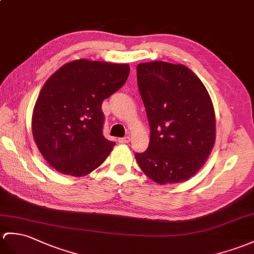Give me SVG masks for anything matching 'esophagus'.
I'll use <instances>...</instances> for the list:
<instances>
[{
    "label": "esophagus",
    "instance_id": "obj_1",
    "mask_svg": "<svg viewBox=\"0 0 254 254\" xmlns=\"http://www.w3.org/2000/svg\"><path fill=\"white\" fill-rule=\"evenodd\" d=\"M129 136H126V137H121V138H118V141H119L120 144H127L129 141Z\"/></svg>",
    "mask_w": 254,
    "mask_h": 254
}]
</instances>
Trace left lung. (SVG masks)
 <instances>
[{"label": "left lung", "instance_id": "left-lung-1", "mask_svg": "<svg viewBox=\"0 0 254 254\" xmlns=\"http://www.w3.org/2000/svg\"><path fill=\"white\" fill-rule=\"evenodd\" d=\"M136 74L150 127L148 148L135 154L138 166L157 184L188 181L215 143V114L207 88L181 64H138Z\"/></svg>", "mask_w": 254, "mask_h": 254}]
</instances>
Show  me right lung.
Instances as JSON below:
<instances>
[{
  "mask_svg": "<svg viewBox=\"0 0 254 254\" xmlns=\"http://www.w3.org/2000/svg\"><path fill=\"white\" fill-rule=\"evenodd\" d=\"M127 64L78 60L64 64L44 83L31 128L41 155L60 173L84 176L116 145L103 135V100L126 83Z\"/></svg>",
  "mask_w": 254,
  "mask_h": 254,
  "instance_id": "1",
  "label": "right lung"
}]
</instances>
